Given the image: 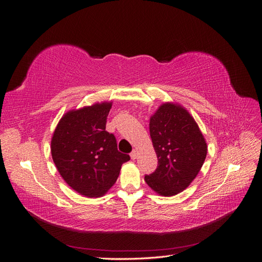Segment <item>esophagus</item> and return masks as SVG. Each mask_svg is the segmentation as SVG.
Returning a JSON list of instances; mask_svg holds the SVG:
<instances>
[{"label":"esophagus","instance_id":"esophagus-1","mask_svg":"<svg viewBox=\"0 0 262 262\" xmlns=\"http://www.w3.org/2000/svg\"><path fill=\"white\" fill-rule=\"evenodd\" d=\"M130 156H131L132 160H136V158L138 157V150L137 149H133L132 153L130 154Z\"/></svg>","mask_w":262,"mask_h":262}]
</instances>
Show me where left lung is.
I'll use <instances>...</instances> for the list:
<instances>
[{"label": "left lung", "instance_id": "left-lung-1", "mask_svg": "<svg viewBox=\"0 0 262 262\" xmlns=\"http://www.w3.org/2000/svg\"><path fill=\"white\" fill-rule=\"evenodd\" d=\"M149 134L158 165L144 180L158 194L175 195L199 173L207 157V143L187 110L169 102L150 117Z\"/></svg>", "mask_w": 262, "mask_h": 262}]
</instances>
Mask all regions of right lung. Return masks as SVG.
<instances>
[{
  "mask_svg": "<svg viewBox=\"0 0 262 262\" xmlns=\"http://www.w3.org/2000/svg\"><path fill=\"white\" fill-rule=\"evenodd\" d=\"M112 102L72 110L54 130L51 154L62 178L85 196L105 194L116 182L121 166L130 160L120 153L113 133L106 131Z\"/></svg>",
  "mask_w": 262,
  "mask_h": 262,
  "instance_id": "right-lung-1",
  "label": "right lung"
}]
</instances>
